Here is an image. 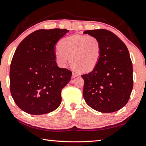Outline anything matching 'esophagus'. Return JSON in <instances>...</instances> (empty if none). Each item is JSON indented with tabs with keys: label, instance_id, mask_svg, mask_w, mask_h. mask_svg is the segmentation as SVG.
<instances>
[{
	"label": "esophagus",
	"instance_id": "34e87169",
	"mask_svg": "<svg viewBox=\"0 0 146 146\" xmlns=\"http://www.w3.org/2000/svg\"><path fill=\"white\" fill-rule=\"evenodd\" d=\"M78 76V73H73V78L76 77V76Z\"/></svg>",
	"mask_w": 146,
	"mask_h": 146
}]
</instances>
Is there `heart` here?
<instances>
[{"mask_svg": "<svg viewBox=\"0 0 146 146\" xmlns=\"http://www.w3.org/2000/svg\"><path fill=\"white\" fill-rule=\"evenodd\" d=\"M55 58L61 66L66 65L70 57L75 70L89 72L96 67L102 55L99 39L92 36L73 35L60 39L58 43Z\"/></svg>", "mask_w": 146, "mask_h": 146, "instance_id": "obj_1", "label": "heart"}]
</instances>
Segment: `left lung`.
I'll use <instances>...</instances> for the list:
<instances>
[{"instance_id": "8db88e82", "label": "left lung", "mask_w": 146, "mask_h": 146, "mask_svg": "<svg viewBox=\"0 0 146 146\" xmlns=\"http://www.w3.org/2000/svg\"><path fill=\"white\" fill-rule=\"evenodd\" d=\"M99 39L102 55L91 72L82 75L83 96L90 107L102 113L116 112L125 106L133 86V66L126 44L112 32H84Z\"/></svg>"}]
</instances>
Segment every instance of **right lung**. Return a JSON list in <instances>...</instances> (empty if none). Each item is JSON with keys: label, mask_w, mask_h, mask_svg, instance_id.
<instances>
[{"label": "right lung", "mask_w": 146, "mask_h": 146, "mask_svg": "<svg viewBox=\"0 0 146 146\" xmlns=\"http://www.w3.org/2000/svg\"><path fill=\"white\" fill-rule=\"evenodd\" d=\"M68 32L39 29L23 39L16 50L10 66V91L26 113L45 114L59 107L61 91L72 72L58 67L55 44Z\"/></svg>", "instance_id": "right-lung-1"}]
</instances>
